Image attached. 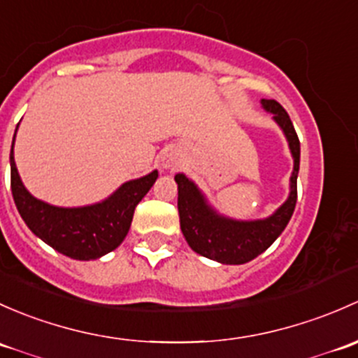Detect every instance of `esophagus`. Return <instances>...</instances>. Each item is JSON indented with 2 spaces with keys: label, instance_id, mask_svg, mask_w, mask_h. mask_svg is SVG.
Returning <instances> with one entry per match:
<instances>
[{
  "label": "esophagus",
  "instance_id": "34e87169",
  "mask_svg": "<svg viewBox=\"0 0 358 358\" xmlns=\"http://www.w3.org/2000/svg\"><path fill=\"white\" fill-rule=\"evenodd\" d=\"M184 158L178 150H169L160 157V165L165 171H178V169L182 165Z\"/></svg>",
  "mask_w": 358,
  "mask_h": 358
}]
</instances>
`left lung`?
<instances>
[{
    "instance_id": "8db88e82",
    "label": "left lung",
    "mask_w": 358,
    "mask_h": 358,
    "mask_svg": "<svg viewBox=\"0 0 358 358\" xmlns=\"http://www.w3.org/2000/svg\"><path fill=\"white\" fill-rule=\"evenodd\" d=\"M262 106L282 129L293 155L289 196L272 215L259 220H234L217 213L196 184L184 174L176 176L180 231L191 250L220 264L239 265L264 253L288 226L296 205V179L300 171V141L288 112L274 99H262Z\"/></svg>"
}]
</instances>
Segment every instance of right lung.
I'll list each match as a JSON object with an SVG mask.
<instances>
[{
	"mask_svg": "<svg viewBox=\"0 0 358 358\" xmlns=\"http://www.w3.org/2000/svg\"><path fill=\"white\" fill-rule=\"evenodd\" d=\"M13 143L10 169L12 194L18 213L39 239L73 260H96L115 250L129 233L136 205L158 178V172L153 171L139 179L127 180L106 200L94 205L73 208L55 206L38 200L25 189L15 165Z\"/></svg>",
	"mask_w": 358,
	"mask_h": 358,
	"instance_id": "right-lung-1",
	"label": "right lung"
}]
</instances>
